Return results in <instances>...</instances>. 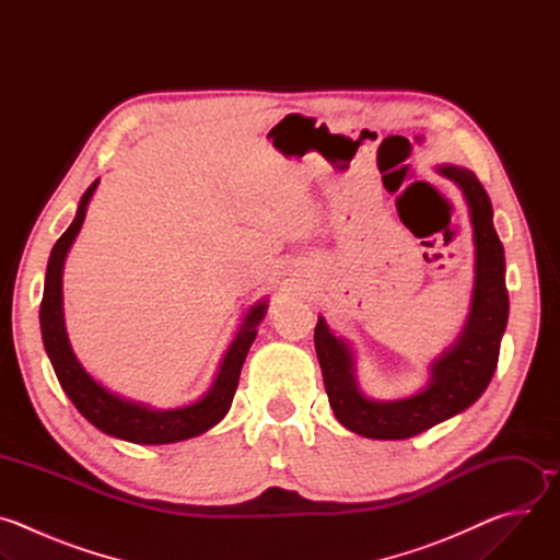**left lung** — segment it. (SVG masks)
<instances>
[{
	"mask_svg": "<svg viewBox=\"0 0 560 560\" xmlns=\"http://www.w3.org/2000/svg\"><path fill=\"white\" fill-rule=\"evenodd\" d=\"M436 173L458 186L469 208L474 234V288L465 326L456 341L430 363V381L404 398H372L357 381V354L337 337L324 316L314 328V348L324 372L330 408L350 432L378 441L417 436L467 410L490 385L501 339L508 326L510 299L505 288V255L494 230L492 201L463 166L443 164Z\"/></svg>",
	"mask_w": 560,
	"mask_h": 560,
	"instance_id": "8db88e82",
	"label": "left lung"
}]
</instances>
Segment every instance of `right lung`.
Instances as JSON below:
<instances>
[{
    "label": "right lung",
    "mask_w": 560,
    "mask_h": 560,
    "mask_svg": "<svg viewBox=\"0 0 560 560\" xmlns=\"http://www.w3.org/2000/svg\"><path fill=\"white\" fill-rule=\"evenodd\" d=\"M100 186V179L91 184L84 192L82 201L77 206V214L68 230L57 238L52 246L46 281H44V299L39 305V326L46 354L52 363L57 381L61 389L68 394L72 406L79 410L89 423L102 430L108 436L130 441L137 445H166L199 436L214 428L230 410L232 396L238 385L248 350L257 337V328L268 312V299L257 301L246 312L242 326H238L232 343L228 346L217 376L208 392L199 396L197 401L171 410H156L141 401L119 396L117 392L102 385L72 352L68 341L66 324H63V292L61 277L66 257L74 244V238L84 225L89 203Z\"/></svg>",
    "instance_id": "add662e5"
}]
</instances>
